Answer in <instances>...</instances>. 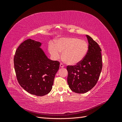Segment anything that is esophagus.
<instances>
[{
	"instance_id": "1",
	"label": "esophagus",
	"mask_w": 122,
	"mask_h": 122,
	"mask_svg": "<svg viewBox=\"0 0 122 122\" xmlns=\"http://www.w3.org/2000/svg\"><path fill=\"white\" fill-rule=\"evenodd\" d=\"M60 67H61V68H64V64H62V63H61V62L60 64Z\"/></svg>"
}]
</instances>
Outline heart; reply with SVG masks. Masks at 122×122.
I'll return each mask as SVG.
<instances>
[{"label":"heart","instance_id":"heart-1","mask_svg":"<svg viewBox=\"0 0 122 122\" xmlns=\"http://www.w3.org/2000/svg\"><path fill=\"white\" fill-rule=\"evenodd\" d=\"M88 50L87 43L77 38H64L57 40L55 45L49 46V51L55 58L62 52V58L68 65H75L81 61Z\"/></svg>","mask_w":122,"mask_h":122}]
</instances>
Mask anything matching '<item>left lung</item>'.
Masks as SVG:
<instances>
[{"label": "left lung", "mask_w": 122, "mask_h": 122, "mask_svg": "<svg viewBox=\"0 0 122 122\" xmlns=\"http://www.w3.org/2000/svg\"><path fill=\"white\" fill-rule=\"evenodd\" d=\"M88 50L83 60L74 66H68L69 86L76 93H86L96 84L102 69L101 49L98 43L86 35Z\"/></svg>", "instance_id": "8db88e82"}]
</instances>
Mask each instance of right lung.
Returning <instances> with one entry per match:
<instances>
[{
  "mask_svg": "<svg viewBox=\"0 0 122 122\" xmlns=\"http://www.w3.org/2000/svg\"><path fill=\"white\" fill-rule=\"evenodd\" d=\"M41 43L31 39L22 43L14 58L18 83L30 94L43 96L52 90L60 62L48 58L40 48Z\"/></svg>",
  "mask_w": 122,
  "mask_h": 122,
  "instance_id": "1",
  "label": "right lung"
}]
</instances>
